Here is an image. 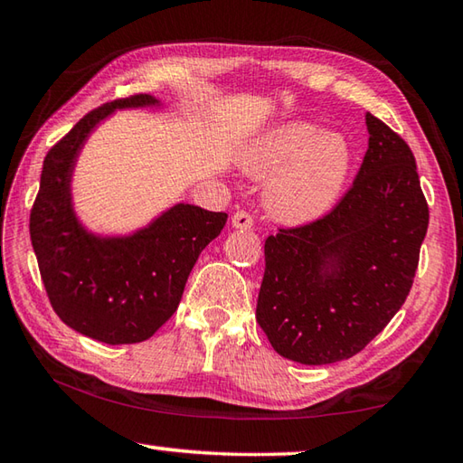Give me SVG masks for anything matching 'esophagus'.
<instances>
[{"mask_svg":"<svg viewBox=\"0 0 463 463\" xmlns=\"http://www.w3.org/2000/svg\"><path fill=\"white\" fill-rule=\"evenodd\" d=\"M232 226L241 231L250 229V226H253V214L247 213V210H239V213H234L232 216Z\"/></svg>","mask_w":463,"mask_h":463,"instance_id":"esophagus-1","label":"esophagus"}]
</instances>
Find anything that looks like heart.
<instances>
[{"label":"heart","instance_id":"b5f03b06","mask_svg":"<svg viewBox=\"0 0 463 463\" xmlns=\"http://www.w3.org/2000/svg\"><path fill=\"white\" fill-rule=\"evenodd\" d=\"M247 165L255 175H273L268 206L284 222L323 216L341 194L351 169V148L339 132L307 120L279 124L250 148Z\"/></svg>","mask_w":463,"mask_h":463}]
</instances>
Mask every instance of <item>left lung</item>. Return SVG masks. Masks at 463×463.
Returning <instances> with one entry per match:
<instances>
[{
    "mask_svg": "<svg viewBox=\"0 0 463 463\" xmlns=\"http://www.w3.org/2000/svg\"><path fill=\"white\" fill-rule=\"evenodd\" d=\"M354 185L317 221L265 239L257 323L281 357L325 365L357 355L409 296L429 226L406 140L367 112Z\"/></svg>",
    "mask_w": 463,
    "mask_h": 463,
    "instance_id": "obj_1",
    "label": "left lung"
}]
</instances>
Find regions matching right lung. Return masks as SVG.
<instances>
[{
  "instance_id": "right-lung-1",
  "label": "right lung",
  "mask_w": 463,
  "mask_h": 463,
  "mask_svg": "<svg viewBox=\"0 0 463 463\" xmlns=\"http://www.w3.org/2000/svg\"><path fill=\"white\" fill-rule=\"evenodd\" d=\"M148 93L91 109L57 140L43 163L30 210V241L52 310L77 333L108 345L140 343L167 323L187 276L226 224L224 213L177 203L128 239H98L77 224L69 179L85 137L116 108L148 106Z\"/></svg>"
}]
</instances>
